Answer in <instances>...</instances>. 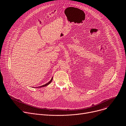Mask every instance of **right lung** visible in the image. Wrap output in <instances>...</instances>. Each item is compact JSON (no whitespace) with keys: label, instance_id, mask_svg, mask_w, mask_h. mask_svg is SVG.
I'll use <instances>...</instances> for the list:
<instances>
[{"label":"right lung","instance_id":"1","mask_svg":"<svg viewBox=\"0 0 126 126\" xmlns=\"http://www.w3.org/2000/svg\"><path fill=\"white\" fill-rule=\"evenodd\" d=\"M52 80H53V77L52 78V79H51V80L48 82V83H46V84H45V85H42V86H39V87H37V88H41V87H45V86H47V85H48L50 83H51V82H52Z\"/></svg>","mask_w":126,"mask_h":126}]
</instances>
